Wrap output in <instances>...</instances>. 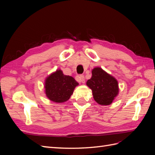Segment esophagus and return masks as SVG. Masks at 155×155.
Wrapping results in <instances>:
<instances>
[{
  "label": "esophagus",
  "mask_w": 155,
  "mask_h": 155,
  "mask_svg": "<svg viewBox=\"0 0 155 155\" xmlns=\"http://www.w3.org/2000/svg\"><path fill=\"white\" fill-rule=\"evenodd\" d=\"M77 81H78V83H84V82H85V78H84V75L81 74V75L78 76V77H77Z\"/></svg>",
  "instance_id": "34e87169"
}]
</instances>
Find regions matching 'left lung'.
I'll return each mask as SVG.
<instances>
[{
	"label": "left lung",
	"mask_w": 155,
	"mask_h": 155,
	"mask_svg": "<svg viewBox=\"0 0 155 155\" xmlns=\"http://www.w3.org/2000/svg\"><path fill=\"white\" fill-rule=\"evenodd\" d=\"M87 85L93 92L94 101L101 105H109L118 94L117 81L100 67L92 71V77Z\"/></svg>",
	"instance_id": "8db88e82"
}]
</instances>
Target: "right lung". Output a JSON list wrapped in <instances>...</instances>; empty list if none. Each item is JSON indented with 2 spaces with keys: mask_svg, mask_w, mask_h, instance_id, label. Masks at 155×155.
<instances>
[{
  "mask_svg": "<svg viewBox=\"0 0 155 155\" xmlns=\"http://www.w3.org/2000/svg\"><path fill=\"white\" fill-rule=\"evenodd\" d=\"M77 85L78 83L73 77L64 75L61 70H57L46 78V96L54 103H64L70 98Z\"/></svg>",
  "mask_w": 155,
  "mask_h": 155,
  "instance_id": "obj_1",
  "label": "right lung"
}]
</instances>
